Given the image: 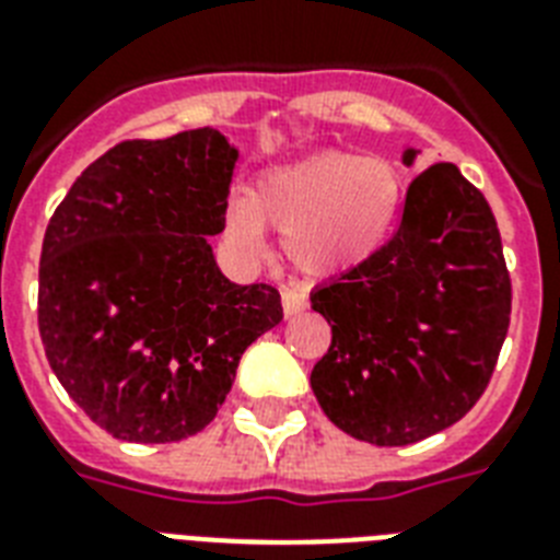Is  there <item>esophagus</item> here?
I'll use <instances>...</instances> for the list:
<instances>
[{"instance_id": "esophagus-1", "label": "esophagus", "mask_w": 560, "mask_h": 560, "mask_svg": "<svg viewBox=\"0 0 560 560\" xmlns=\"http://www.w3.org/2000/svg\"><path fill=\"white\" fill-rule=\"evenodd\" d=\"M281 307H284V316H296L307 307L305 290L299 288H284L281 290Z\"/></svg>"}]
</instances>
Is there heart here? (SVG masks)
Returning <instances> with one entry per match:
<instances>
[{
  "mask_svg": "<svg viewBox=\"0 0 560 560\" xmlns=\"http://www.w3.org/2000/svg\"><path fill=\"white\" fill-rule=\"evenodd\" d=\"M407 179L395 162L323 151L272 165L226 209L229 241L246 255L264 249V226L284 232V253L314 279L366 264L392 235Z\"/></svg>",
  "mask_w": 560,
  "mask_h": 560,
  "instance_id": "obj_1",
  "label": "heart"
}]
</instances>
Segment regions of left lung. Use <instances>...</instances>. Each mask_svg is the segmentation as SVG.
<instances>
[{"label":"left lung","instance_id":"1","mask_svg":"<svg viewBox=\"0 0 560 560\" xmlns=\"http://www.w3.org/2000/svg\"><path fill=\"white\" fill-rule=\"evenodd\" d=\"M311 305L331 325L311 386L342 433L377 447L442 433L486 392L509 331L512 279L491 206L456 165H430L409 183L392 241Z\"/></svg>","mask_w":560,"mask_h":560}]
</instances>
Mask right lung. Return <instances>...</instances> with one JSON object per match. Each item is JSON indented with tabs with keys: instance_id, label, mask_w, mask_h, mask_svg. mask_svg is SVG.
<instances>
[{
	"instance_id": "1",
	"label": "right lung",
	"mask_w": 560,
	"mask_h": 560,
	"mask_svg": "<svg viewBox=\"0 0 560 560\" xmlns=\"http://www.w3.org/2000/svg\"><path fill=\"white\" fill-rule=\"evenodd\" d=\"M235 162L211 127L121 142L48 220L37 296L48 366L121 442L200 433L241 354L281 323L279 290L229 281L211 253Z\"/></svg>"
}]
</instances>
